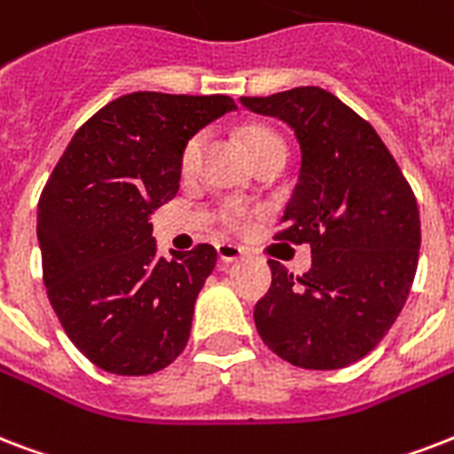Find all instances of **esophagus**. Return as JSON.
Returning <instances> with one entry per match:
<instances>
[{
  "label": "esophagus",
  "mask_w": 454,
  "mask_h": 454,
  "mask_svg": "<svg viewBox=\"0 0 454 454\" xmlns=\"http://www.w3.org/2000/svg\"><path fill=\"white\" fill-rule=\"evenodd\" d=\"M216 252H219V259L223 262V264H233V262H238V259H242V247H238V245H231V242H221V245H216Z\"/></svg>",
  "instance_id": "1"
}]
</instances>
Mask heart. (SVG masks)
Masks as SVG:
<instances>
[{
    "mask_svg": "<svg viewBox=\"0 0 454 454\" xmlns=\"http://www.w3.org/2000/svg\"><path fill=\"white\" fill-rule=\"evenodd\" d=\"M242 137H245V145H247V150H250L252 157H254L257 152L269 150V147H286L281 137L276 133H271V130H266V128H247V130L242 133ZM202 150L204 135H195V137L185 145V150H183V173L195 171L197 164H200V157H202ZM245 219H247V209H245L240 202L231 200V202L223 204V209H221V221H223L228 228H240L242 223H245Z\"/></svg>",
    "mask_w": 454,
    "mask_h": 454,
    "instance_id": "obj_1",
    "label": "heart"
}]
</instances>
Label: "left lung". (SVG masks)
I'll list each match as a JSON object with an SVG mask.
<instances>
[{"instance_id":"1","label":"left lung","mask_w":454,"mask_h":454,"mask_svg":"<svg viewBox=\"0 0 454 454\" xmlns=\"http://www.w3.org/2000/svg\"><path fill=\"white\" fill-rule=\"evenodd\" d=\"M240 104L295 133L300 176L276 238L311 245V269L300 278L269 262L271 288L254 307L259 335L302 369L355 364L410 295L421 245L414 192L379 133L326 90Z\"/></svg>"}]
</instances>
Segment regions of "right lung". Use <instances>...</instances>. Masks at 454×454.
Instances as JSON below:
<instances>
[{
  "instance_id": "1",
  "label": "right lung",
  "mask_w": 454,
  "mask_h": 454,
  "mask_svg": "<svg viewBox=\"0 0 454 454\" xmlns=\"http://www.w3.org/2000/svg\"><path fill=\"white\" fill-rule=\"evenodd\" d=\"M226 95L130 92L82 123L37 204L50 302L99 369L147 376L188 345L212 245L159 257L152 214L178 192L185 145L223 114Z\"/></svg>"
}]
</instances>
